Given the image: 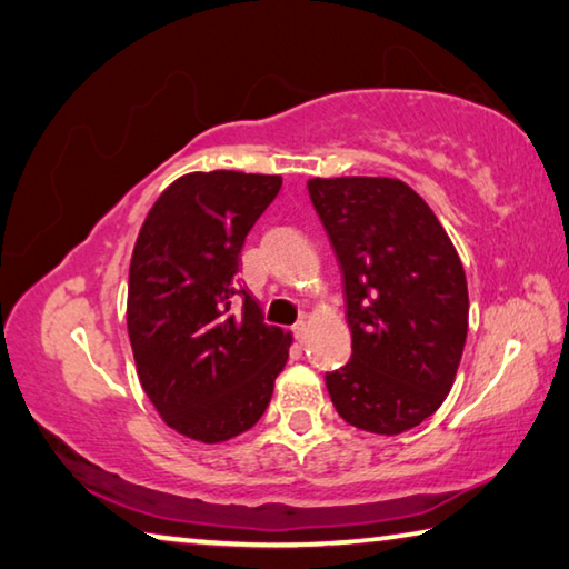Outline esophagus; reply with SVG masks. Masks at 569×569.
Segmentation results:
<instances>
[{
	"label": "esophagus",
	"instance_id": "1",
	"mask_svg": "<svg viewBox=\"0 0 569 569\" xmlns=\"http://www.w3.org/2000/svg\"><path fill=\"white\" fill-rule=\"evenodd\" d=\"M307 330H310V325H307L305 320H300V322H297V325L292 327V332H295V337H297V342H305Z\"/></svg>",
	"mask_w": 569,
	"mask_h": 569
}]
</instances>
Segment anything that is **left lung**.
I'll return each mask as SVG.
<instances>
[{
	"mask_svg": "<svg viewBox=\"0 0 569 569\" xmlns=\"http://www.w3.org/2000/svg\"><path fill=\"white\" fill-rule=\"evenodd\" d=\"M310 199L342 269L352 357L327 372L345 422L412 430L450 395L467 340V279L430 204L392 177H315Z\"/></svg>",
	"mask_w": 569,
	"mask_h": 569,
	"instance_id": "1",
	"label": "left lung"
}]
</instances>
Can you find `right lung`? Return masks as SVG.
Listing matches in <instances>:
<instances>
[{
	"label": "right lung",
	"mask_w": 569,
	"mask_h": 569,
	"mask_svg": "<svg viewBox=\"0 0 569 569\" xmlns=\"http://www.w3.org/2000/svg\"><path fill=\"white\" fill-rule=\"evenodd\" d=\"M282 177L234 169L174 179L139 229L127 330L142 390L189 440L247 432L272 400L292 335L267 325L237 282L239 252ZM243 305H231L233 297Z\"/></svg>",
	"instance_id": "right-lung-1"
}]
</instances>
